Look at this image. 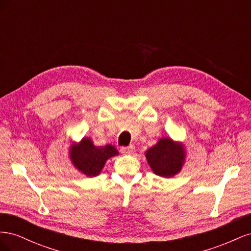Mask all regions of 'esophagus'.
Returning <instances> with one entry per match:
<instances>
[{"label": "esophagus", "instance_id": "obj_1", "mask_svg": "<svg viewBox=\"0 0 251 251\" xmlns=\"http://www.w3.org/2000/svg\"><path fill=\"white\" fill-rule=\"evenodd\" d=\"M121 153L125 154V155H132L134 154L135 151V147L134 146H128V147H124L121 148Z\"/></svg>", "mask_w": 251, "mask_h": 251}]
</instances>
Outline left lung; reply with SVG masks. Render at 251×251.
Masks as SVG:
<instances>
[{"label":"left lung","mask_w":251,"mask_h":251,"mask_svg":"<svg viewBox=\"0 0 251 251\" xmlns=\"http://www.w3.org/2000/svg\"><path fill=\"white\" fill-rule=\"evenodd\" d=\"M148 162L156 175L171 177L180 172L184 162V149L182 144L175 143L169 138L158 141L156 146L146 153Z\"/></svg>","instance_id":"left-lung-1"}]
</instances>
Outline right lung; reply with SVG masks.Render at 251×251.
Returning <instances> with one entry per match:
<instances>
[{"label":"right lung","mask_w":251,"mask_h":251,"mask_svg":"<svg viewBox=\"0 0 251 251\" xmlns=\"http://www.w3.org/2000/svg\"><path fill=\"white\" fill-rule=\"evenodd\" d=\"M116 155H118V151L111 144L104 147H95L88 138H83L79 144L72 146L70 149L72 162L89 177L100 174L105 161Z\"/></svg>","instance_id":"add662e5"}]
</instances>
